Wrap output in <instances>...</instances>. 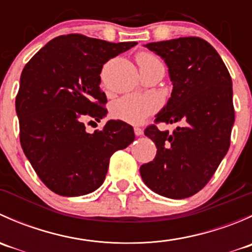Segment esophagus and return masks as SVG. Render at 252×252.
Returning a JSON list of instances; mask_svg holds the SVG:
<instances>
[{"label":"esophagus","instance_id":"34e87169","mask_svg":"<svg viewBox=\"0 0 252 252\" xmlns=\"http://www.w3.org/2000/svg\"><path fill=\"white\" fill-rule=\"evenodd\" d=\"M134 133H135L136 136H141L142 134H144V130H142L141 128H139V126H135V128H134Z\"/></svg>","mask_w":252,"mask_h":252}]
</instances>
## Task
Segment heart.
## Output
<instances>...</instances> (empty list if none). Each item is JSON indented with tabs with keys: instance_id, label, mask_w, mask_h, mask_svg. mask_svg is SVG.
I'll use <instances>...</instances> for the list:
<instances>
[{
	"instance_id": "1",
	"label": "heart",
	"mask_w": 252,
	"mask_h": 252,
	"mask_svg": "<svg viewBox=\"0 0 252 252\" xmlns=\"http://www.w3.org/2000/svg\"><path fill=\"white\" fill-rule=\"evenodd\" d=\"M136 60H138L139 65L159 62L154 55L149 52L139 53ZM157 107H158V102L156 98L151 97V96L126 95L117 100L112 105L111 114L113 118L118 119V121H123L130 124H140L150 114L154 113Z\"/></svg>"
}]
</instances>
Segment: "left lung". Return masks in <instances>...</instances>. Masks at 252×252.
I'll return each mask as SVG.
<instances>
[{
  "label": "left lung",
  "instance_id": "left-lung-1",
  "mask_svg": "<svg viewBox=\"0 0 252 252\" xmlns=\"http://www.w3.org/2000/svg\"><path fill=\"white\" fill-rule=\"evenodd\" d=\"M145 47L168 67L173 90L156 123H182L173 133L145 129L157 147L140 167L145 184L162 196L185 199L202 189L230 145L234 124L232 78L220 56L200 37L150 42Z\"/></svg>",
  "mask_w": 252,
  "mask_h": 252
}]
</instances>
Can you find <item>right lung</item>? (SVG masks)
<instances>
[{
    "label": "right lung",
    "instance_id": "right-lung-1",
    "mask_svg": "<svg viewBox=\"0 0 252 252\" xmlns=\"http://www.w3.org/2000/svg\"><path fill=\"white\" fill-rule=\"evenodd\" d=\"M135 45L62 35L25 64L16 98L20 145L42 183L56 194L95 191L105 180L112 155L135 139L133 126L123 121L111 119L93 134L84 124L107 114V97L100 89L103 64Z\"/></svg>",
    "mask_w": 252,
    "mask_h": 252
}]
</instances>
